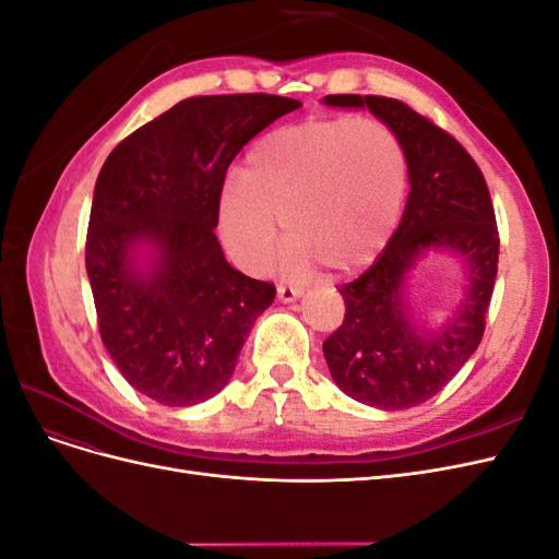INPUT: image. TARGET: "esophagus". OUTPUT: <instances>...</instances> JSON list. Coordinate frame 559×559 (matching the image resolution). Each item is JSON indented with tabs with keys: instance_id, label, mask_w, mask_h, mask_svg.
Here are the masks:
<instances>
[{
	"instance_id": "esophagus-1",
	"label": "esophagus",
	"mask_w": 559,
	"mask_h": 559,
	"mask_svg": "<svg viewBox=\"0 0 559 559\" xmlns=\"http://www.w3.org/2000/svg\"><path fill=\"white\" fill-rule=\"evenodd\" d=\"M302 289L300 286H294V284H280L277 286V298L284 300V302H294L296 298H300Z\"/></svg>"
}]
</instances>
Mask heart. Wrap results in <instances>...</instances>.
<instances>
[{
  "label": "heart",
  "instance_id": "heart-1",
  "mask_svg": "<svg viewBox=\"0 0 559 559\" xmlns=\"http://www.w3.org/2000/svg\"><path fill=\"white\" fill-rule=\"evenodd\" d=\"M408 186L405 151L376 118H310L251 146L242 181L218 195V228L249 270L273 261L277 222L292 235L289 270L317 261L354 273L373 261L396 228Z\"/></svg>",
  "mask_w": 559,
  "mask_h": 559
}]
</instances>
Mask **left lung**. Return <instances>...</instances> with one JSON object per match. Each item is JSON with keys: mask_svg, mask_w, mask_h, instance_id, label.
I'll use <instances>...</instances> for the list:
<instances>
[{"mask_svg": "<svg viewBox=\"0 0 559 559\" xmlns=\"http://www.w3.org/2000/svg\"><path fill=\"white\" fill-rule=\"evenodd\" d=\"M324 105L368 107L394 130L408 163L411 193L401 224L378 261L341 286L343 326L324 341L331 376L347 396L380 411H405L441 392L483 341L499 261L492 198L468 151L401 99L326 95ZM427 250L452 252L467 273L461 306L431 330L414 324L404 294Z\"/></svg>", "mask_w": 559, "mask_h": 559, "instance_id": "8db88e82", "label": "left lung"}]
</instances>
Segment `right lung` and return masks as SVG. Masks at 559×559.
I'll list each match as a JSON object with an SVG mask.
<instances>
[{"mask_svg": "<svg viewBox=\"0 0 559 559\" xmlns=\"http://www.w3.org/2000/svg\"><path fill=\"white\" fill-rule=\"evenodd\" d=\"M292 97L181 99L118 144L95 181L86 270L97 326L130 386L173 408L218 394L275 284L235 270L218 245V195L240 148Z\"/></svg>", "mask_w": 559, "mask_h": 559, "instance_id": "add662e5", "label": "right lung"}]
</instances>
